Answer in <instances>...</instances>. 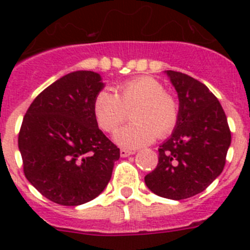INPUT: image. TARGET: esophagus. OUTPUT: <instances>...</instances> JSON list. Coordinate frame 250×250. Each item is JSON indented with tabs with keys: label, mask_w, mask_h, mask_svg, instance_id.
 I'll return each instance as SVG.
<instances>
[{
	"label": "esophagus",
	"mask_w": 250,
	"mask_h": 250,
	"mask_svg": "<svg viewBox=\"0 0 250 250\" xmlns=\"http://www.w3.org/2000/svg\"><path fill=\"white\" fill-rule=\"evenodd\" d=\"M132 154H135V151H131V150H126V149L120 150V155L123 156V158H126V156L132 155Z\"/></svg>",
	"instance_id": "obj_1"
}]
</instances>
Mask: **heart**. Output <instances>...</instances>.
Wrapping results in <instances>:
<instances>
[{
	"label": "heart",
	"mask_w": 250,
	"mask_h": 250,
	"mask_svg": "<svg viewBox=\"0 0 250 250\" xmlns=\"http://www.w3.org/2000/svg\"><path fill=\"white\" fill-rule=\"evenodd\" d=\"M134 123L115 132L114 140L126 149L151 144L155 136L165 138L173 132L179 120V105L165 92L164 86L149 76L121 83L114 92L103 90L94 99L95 120L106 132H112L125 120L129 110Z\"/></svg>",
	"instance_id": "heart-1"
}]
</instances>
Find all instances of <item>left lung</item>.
Masks as SVG:
<instances>
[{
	"label": "left lung",
	"instance_id": "1",
	"mask_svg": "<svg viewBox=\"0 0 250 250\" xmlns=\"http://www.w3.org/2000/svg\"><path fill=\"white\" fill-rule=\"evenodd\" d=\"M176 90L179 120L159 146L158 167L145 176L154 194L173 200L205 190L224 169L231 135L218 99L204 83L178 71H165Z\"/></svg>",
	"mask_w": 250,
	"mask_h": 250
}]
</instances>
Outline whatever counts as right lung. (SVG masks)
Wrapping results in <instances>:
<instances>
[{"label":"right lung","instance_id":"obj_1","mask_svg":"<svg viewBox=\"0 0 250 250\" xmlns=\"http://www.w3.org/2000/svg\"><path fill=\"white\" fill-rule=\"evenodd\" d=\"M105 83L100 74L74 71L32 101L19 149L28 182L51 202L81 205L100 195L120 149L99 129L92 104Z\"/></svg>","mask_w":250,"mask_h":250}]
</instances>
